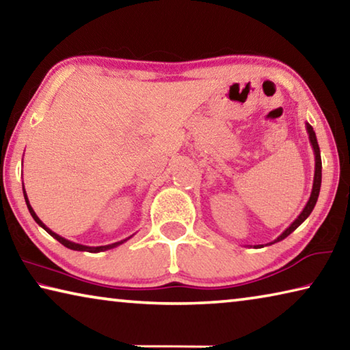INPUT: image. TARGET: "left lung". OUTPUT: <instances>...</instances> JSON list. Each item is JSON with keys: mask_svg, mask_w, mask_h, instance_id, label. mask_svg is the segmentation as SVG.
Masks as SVG:
<instances>
[{"mask_svg": "<svg viewBox=\"0 0 350 350\" xmlns=\"http://www.w3.org/2000/svg\"><path fill=\"white\" fill-rule=\"evenodd\" d=\"M306 129H307V134H309V140H310V145L313 148V154H315V174H313V187H312L310 198H309V200H307V204L303 208V211L299 213V216L296 217L295 221L290 224L288 227L284 230V232L280 236H278V238L273 242H270V244H275V242H280L282 239H286L290 233H293L295 230L298 228L299 225L310 216V213H312L313 208H315V204H317L318 196H319V188H321V168H323L321 154H319V146H318L315 131H313V128L307 122H306Z\"/></svg>", "mask_w": 350, "mask_h": 350, "instance_id": "obj_1", "label": "left lung"}]
</instances>
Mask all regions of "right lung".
<instances>
[{
	"mask_svg": "<svg viewBox=\"0 0 350 350\" xmlns=\"http://www.w3.org/2000/svg\"><path fill=\"white\" fill-rule=\"evenodd\" d=\"M23 194H25V200H26V205H27V208H29V213H31L32 215V217H33V221L37 222L41 228H44L47 233H49L52 238L54 239H57L58 242H60V244H63L64 247H68V248H70V250H77V252H90V253H98V252H105V250H111V248H114V247H117V245H120V244H123V242H126L129 238H131V236H129V238H126V239H122V241H118V242H114V244H109V245H100V247H88V245H81V244H77V242H72V241H68V239H64L63 236H60V234H57V233H54L52 232L51 228H47L46 225L40 221V217L35 215V211H33V208L31 206V204H29V199H27V194H26V189H25V185H23Z\"/></svg>",
	"mask_w": 350,
	"mask_h": 350,
	"instance_id": "right-lung-1",
	"label": "right lung"
}]
</instances>
